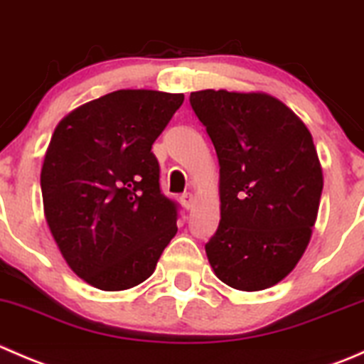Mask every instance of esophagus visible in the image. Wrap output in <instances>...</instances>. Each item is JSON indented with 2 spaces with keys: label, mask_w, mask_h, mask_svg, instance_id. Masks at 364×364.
Wrapping results in <instances>:
<instances>
[{
  "label": "esophagus",
  "mask_w": 364,
  "mask_h": 364,
  "mask_svg": "<svg viewBox=\"0 0 364 364\" xmlns=\"http://www.w3.org/2000/svg\"><path fill=\"white\" fill-rule=\"evenodd\" d=\"M181 204L185 209H190L193 205V196L192 193H183L181 196Z\"/></svg>",
  "instance_id": "1"
}]
</instances>
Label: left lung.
Masks as SVG:
<instances>
[{
  "label": "left lung",
  "mask_w": 364,
  "mask_h": 364,
  "mask_svg": "<svg viewBox=\"0 0 364 364\" xmlns=\"http://www.w3.org/2000/svg\"><path fill=\"white\" fill-rule=\"evenodd\" d=\"M190 105L220 165L209 264L237 291L273 287L299 262L317 220L324 179L310 130L266 93L193 91Z\"/></svg>",
  "instance_id": "8db88e82"
}]
</instances>
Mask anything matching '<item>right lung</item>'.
Wrapping results in <instances>:
<instances>
[{
  "label": "right lung",
  "instance_id": "add662e5",
  "mask_svg": "<svg viewBox=\"0 0 364 364\" xmlns=\"http://www.w3.org/2000/svg\"><path fill=\"white\" fill-rule=\"evenodd\" d=\"M185 95L119 90L60 121L43 159V213L70 269L100 291L148 280L178 232L151 146Z\"/></svg>",
  "mask_w": 364,
  "mask_h": 364
}]
</instances>
